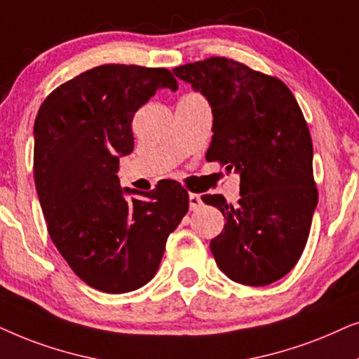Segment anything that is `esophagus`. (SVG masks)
Segmentation results:
<instances>
[{
    "instance_id": "1",
    "label": "esophagus",
    "mask_w": 359,
    "mask_h": 359,
    "mask_svg": "<svg viewBox=\"0 0 359 359\" xmlns=\"http://www.w3.org/2000/svg\"><path fill=\"white\" fill-rule=\"evenodd\" d=\"M189 207H190V210H198L200 207H202V198H200V195H197V194L189 195Z\"/></svg>"
}]
</instances>
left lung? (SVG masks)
<instances>
[{
	"label": "left lung",
	"mask_w": 359,
	"mask_h": 359,
	"mask_svg": "<svg viewBox=\"0 0 359 359\" xmlns=\"http://www.w3.org/2000/svg\"><path fill=\"white\" fill-rule=\"evenodd\" d=\"M174 74L212 108L207 161L240 174L236 205L223 195L202 197L226 219L210 241L215 261L235 283H276L302 256L318 202L312 137L297 100L280 80L224 57L175 67Z\"/></svg>",
	"instance_id": "8db88e82"
}]
</instances>
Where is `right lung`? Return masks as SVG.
<instances>
[{
  "label": "right lung",
  "mask_w": 359,
  "mask_h": 359,
  "mask_svg": "<svg viewBox=\"0 0 359 359\" xmlns=\"http://www.w3.org/2000/svg\"><path fill=\"white\" fill-rule=\"evenodd\" d=\"M159 88L177 90L167 69L108 64L62 83L34 123V182L62 257L90 287L131 292L154 277L167 238L189 212L174 180L135 195L121 189L119 157L135 147V113Z\"/></svg>",
  "instance_id": "right-lung-1"
}]
</instances>
